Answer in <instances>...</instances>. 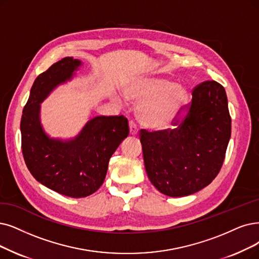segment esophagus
<instances>
[{"instance_id": "34e87169", "label": "esophagus", "mask_w": 259, "mask_h": 259, "mask_svg": "<svg viewBox=\"0 0 259 259\" xmlns=\"http://www.w3.org/2000/svg\"><path fill=\"white\" fill-rule=\"evenodd\" d=\"M137 133H138L137 124L134 121H130V134L131 135H137Z\"/></svg>"}]
</instances>
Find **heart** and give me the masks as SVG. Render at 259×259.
Listing matches in <instances>:
<instances>
[{"label":"heart","instance_id":"heart-1","mask_svg":"<svg viewBox=\"0 0 259 259\" xmlns=\"http://www.w3.org/2000/svg\"><path fill=\"white\" fill-rule=\"evenodd\" d=\"M130 98L143 101L138 107L140 122L147 127L169 126L187 100V91L165 78H143L127 89Z\"/></svg>","mask_w":259,"mask_h":259}]
</instances>
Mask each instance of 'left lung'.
<instances>
[{"mask_svg":"<svg viewBox=\"0 0 259 259\" xmlns=\"http://www.w3.org/2000/svg\"><path fill=\"white\" fill-rule=\"evenodd\" d=\"M172 125L140 130L144 167L158 191L186 196L208 186L222 168L232 128L224 87L215 80L195 86L187 117Z\"/></svg>","mask_w":259,"mask_h":259,"instance_id":"1","label":"left lung"}]
</instances>
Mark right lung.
<instances>
[{
  "label": "right lung",
  "instance_id": "add662e5",
  "mask_svg": "<svg viewBox=\"0 0 259 259\" xmlns=\"http://www.w3.org/2000/svg\"><path fill=\"white\" fill-rule=\"evenodd\" d=\"M80 61L65 57L38 75L21 118V148L26 167L46 187L70 198L96 192L106 177L109 159L128 136L127 119L102 116L90 120L71 141L49 138L39 121L40 103L70 79Z\"/></svg>",
  "mask_w": 259,
  "mask_h": 259
}]
</instances>
